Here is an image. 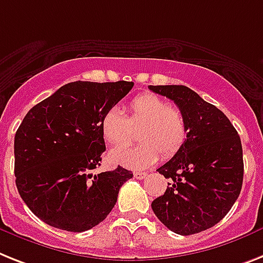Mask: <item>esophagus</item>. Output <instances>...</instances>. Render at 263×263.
<instances>
[{"instance_id":"esophagus-1","label":"esophagus","mask_w":263,"mask_h":263,"mask_svg":"<svg viewBox=\"0 0 263 263\" xmlns=\"http://www.w3.org/2000/svg\"><path fill=\"white\" fill-rule=\"evenodd\" d=\"M147 176L146 172H134V179L137 180H142Z\"/></svg>"}]
</instances>
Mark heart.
<instances>
[{
  "instance_id": "heart-1",
  "label": "heart",
  "mask_w": 263,
  "mask_h": 263,
  "mask_svg": "<svg viewBox=\"0 0 263 263\" xmlns=\"http://www.w3.org/2000/svg\"><path fill=\"white\" fill-rule=\"evenodd\" d=\"M127 118L117 107L108 108L101 119L102 136L110 145H126L133 140V130L141 144L112 149V164L130 169L149 168L160 158H171L188 138V123L179 107L169 106L164 98L152 92L137 95L129 103Z\"/></svg>"
}]
</instances>
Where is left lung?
Instances as JSON below:
<instances>
[{"mask_svg": "<svg viewBox=\"0 0 263 263\" xmlns=\"http://www.w3.org/2000/svg\"><path fill=\"white\" fill-rule=\"evenodd\" d=\"M172 99L188 123L184 146L157 169L171 179L152 201L160 222L180 235L211 229L231 210L243 183V153L238 132L218 107L185 86H149Z\"/></svg>", "mask_w": 263, "mask_h": 263, "instance_id": "8db88e82", "label": "left lung"}]
</instances>
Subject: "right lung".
<instances>
[{"instance_id": "add662e5", "label": "right lung", "mask_w": 263, "mask_h": 263, "mask_svg": "<svg viewBox=\"0 0 263 263\" xmlns=\"http://www.w3.org/2000/svg\"><path fill=\"white\" fill-rule=\"evenodd\" d=\"M133 82H72L30 108L14 137L18 194L39 219L82 233L105 220L133 173L119 166L92 175L106 151L101 119Z\"/></svg>"}]
</instances>
